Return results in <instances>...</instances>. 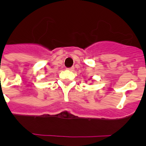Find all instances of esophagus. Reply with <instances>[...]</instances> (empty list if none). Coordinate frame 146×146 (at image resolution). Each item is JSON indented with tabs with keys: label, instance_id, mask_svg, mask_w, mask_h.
Masks as SVG:
<instances>
[{
	"label": "esophagus",
	"instance_id": "esophagus-1",
	"mask_svg": "<svg viewBox=\"0 0 146 146\" xmlns=\"http://www.w3.org/2000/svg\"><path fill=\"white\" fill-rule=\"evenodd\" d=\"M67 69H68L69 71H71V72H73V71L74 70V67H71V68H68Z\"/></svg>",
	"mask_w": 146,
	"mask_h": 146
}]
</instances>
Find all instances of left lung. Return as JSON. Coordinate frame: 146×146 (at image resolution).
<instances>
[{
  "label": "left lung",
  "instance_id": "8db88e82",
  "mask_svg": "<svg viewBox=\"0 0 146 146\" xmlns=\"http://www.w3.org/2000/svg\"><path fill=\"white\" fill-rule=\"evenodd\" d=\"M91 80V81H92V82H94V81H95L94 80H92V78H89L88 80Z\"/></svg>",
  "mask_w": 146,
  "mask_h": 146
}]
</instances>
